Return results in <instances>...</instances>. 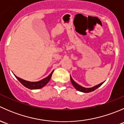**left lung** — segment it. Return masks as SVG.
I'll return each mask as SVG.
<instances>
[{
	"instance_id": "1",
	"label": "left lung",
	"mask_w": 124,
	"mask_h": 124,
	"mask_svg": "<svg viewBox=\"0 0 124 124\" xmlns=\"http://www.w3.org/2000/svg\"><path fill=\"white\" fill-rule=\"evenodd\" d=\"M70 79H71V83H72V85L74 86V87L76 89L78 90V91H80V92H85V93H89V92H92V91H95V90L97 89L98 87H99L100 86L102 85L104 83V82H102V83H100V84L98 85L97 86H95L94 87H91V88H86V87H82V86H81L80 85L77 84V83H76V82L73 80V79H72V77H71V76H70Z\"/></svg>"
}]
</instances>
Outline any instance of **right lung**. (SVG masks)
Listing matches in <instances>:
<instances>
[{"instance_id":"add662e5","label":"right lung","mask_w":124,"mask_h":124,"mask_svg":"<svg viewBox=\"0 0 124 124\" xmlns=\"http://www.w3.org/2000/svg\"><path fill=\"white\" fill-rule=\"evenodd\" d=\"M53 72V71L51 72V74L48 76V77L44 78V79L41 80V81H39V82H28V81H26L22 79V78L17 77L16 76H16V78H17V80H18L23 86H24L25 87H27V88L30 89H40L41 88V87H44V86H45L47 83H48V82H49L51 77H52Z\"/></svg>"}]
</instances>
